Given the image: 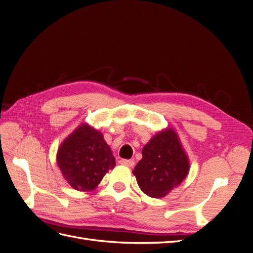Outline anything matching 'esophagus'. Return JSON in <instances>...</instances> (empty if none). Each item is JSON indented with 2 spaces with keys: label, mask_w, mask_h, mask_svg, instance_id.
<instances>
[{
  "label": "esophagus",
  "mask_w": 253,
  "mask_h": 253,
  "mask_svg": "<svg viewBox=\"0 0 253 253\" xmlns=\"http://www.w3.org/2000/svg\"><path fill=\"white\" fill-rule=\"evenodd\" d=\"M119 164L126 166V167H133L135 162H134V160H131V159H120Z\"/></svg>",
  "instance_id": "obj_1"
}]
</instances>
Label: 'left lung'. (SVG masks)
<instances>
[{"instance_id":"1","label":"left lung","mask_w":253,"mask_h":253,"mask_svg":"<svg viewBox=\"0 0 253 253\" xmlns=\"http://www.w3.org/2000/svg\"><path fill=\"white\" fill-rule=\"evenodd\" d=\"M190 170L188 156L172 128L157 133L142 149L133 171L143 193L162 198L179 186Z\"/></svg>"}]
</instances>
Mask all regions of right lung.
Listing matches in <instances>:
<instances>
[{"mask_svg": "<svg viewBox=\"0 0 253 253\" xmlns=\"http://www.w3.org/2000/svg\"><path fill=\"white\" fill-rule=\"evenodd\" d=\"M57 164L74 189L91 191L115 167V157L100 132L81 125L61 143Z\"/></svg>", "mask_w": 253, "mask_h": 253, "instance_id": "add662e5", "label": "right lung"}]
</instances>
